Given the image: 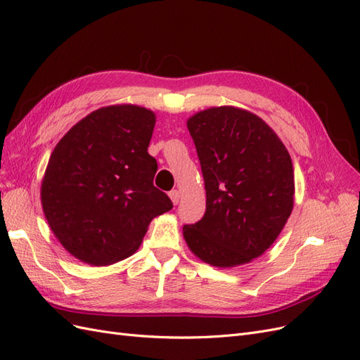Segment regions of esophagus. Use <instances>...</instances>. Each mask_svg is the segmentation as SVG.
I'll use <instances>...</instances> for the list:
<instances>
[{
  "label": "esophagus",
  "mask_w": 360,
  "mask_h": 360,
  "mask_svg": "<svg viewBox=\"0 0 360 360\" xmlns=\"http://www.w3.org/2000/svg\"><path fill=\"white\" fill-rule=\"evenodd\" d=\"M169 198H171V201H172L174 205L179 204V201H180V192H179L177 189L171 191V192H169Z\"/></svg>",
  "instance_id": "obj_1"
}]
</instances>
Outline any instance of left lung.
<instances>
[{
    "label": "left lung",
    "mask_w": 360,
    "mask_h": 360,
    "mask_svg": "<svg viewBox=\"0 0 360 360\" xmlns=\"http://www.w3.org/2000/svg\"><path fill=\"white\" fill-rule=\"evenodd\" d=\"M205 186V213L183 226L192 252L216 267L267 250L292 210L294 171L285 146L263 120L234 106L188 120Z\"/></svg>",
    "instance_id": "left-lung-1"
}]
</instances>
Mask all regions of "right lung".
Masks as SVG:
<instances>
[{"mask_svg":"<svg viewBox=\"0 0 360 360\" xmlns=\"http://www.w3.org/2000/svg\"><path fill=\"white\" fill-rule=\"evenodd\" d=\"M156 115L136 105L101 108L76 123L49 158L41 207L73 257L108 266L132 255L153 217L172 209L148 155Z\"/></svg>","mask_w":360,"mask_h":360,"instance_id":"1","label":"right lung"}]
</instances>
